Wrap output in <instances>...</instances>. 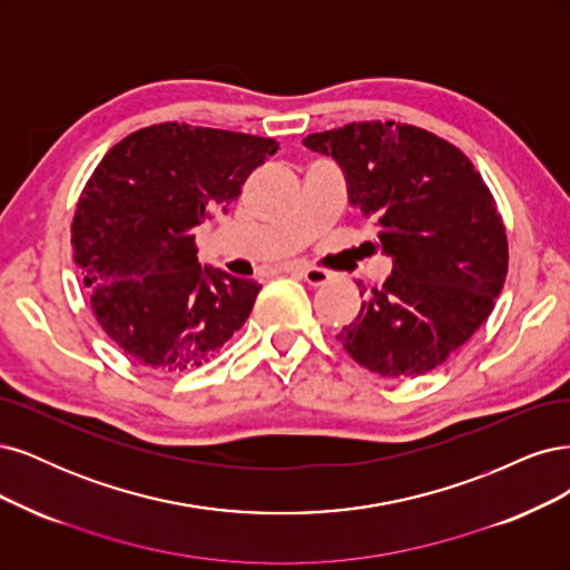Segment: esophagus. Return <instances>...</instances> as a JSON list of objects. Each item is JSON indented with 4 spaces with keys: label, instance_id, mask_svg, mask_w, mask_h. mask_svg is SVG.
Returning <instances> with one entry per match:
<instances>
[{
    "label": "esophagus",
    "instance_id": "obj_1",
    "mask_svg": "<svg viewBox=\"0 0 570 570\" xmlns=\"http://www.w3.org/2000/svg\"><path fill=\"white\" fill-rule=\"evenodd\" d=\"M286 272H298L309 286H324L328 279H332V274L328 272L317 269V267H307V265H288Z\"/></svg>",
    "mask_w": 570,
    "mask_h": 570
}]
</instances>
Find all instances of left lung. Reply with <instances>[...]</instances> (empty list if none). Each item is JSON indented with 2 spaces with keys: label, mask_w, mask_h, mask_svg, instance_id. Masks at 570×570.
<instances>
[{
  "label": "left lung",
  "mask_w": 570,
  "mask_h": 570,
  "mask_svg": "<svg viewBox=\"0 0 570 570\" xmlns=\"http://www.w3.org/2000/svg\"><path fill=\"white\" fill-rule=\"evenodd\" d=\"M303 144L341 165L347 198L393 258L338 334L343 351L389 379L429 374L479 332L507 279V229L481 173L454 144L395 120L347 122Z\"/></svg>",
  "instance_id": "left-lung-1"
}]
</instances>
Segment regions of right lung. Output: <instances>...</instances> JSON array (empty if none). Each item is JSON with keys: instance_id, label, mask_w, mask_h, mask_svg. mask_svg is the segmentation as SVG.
Segmentation results:
<instances>
[{"instance_id": "add662e5", "label": "right lung", "mask_w": 570, "mask_h": 570, "mask_svg": "<svg viewBox=\"0 0 570 570\" xmlns=\"http://www.w3.org/2000/svg\"><path fill=\"white\" fill-rule=\"evenodd\" d=\"M277 149L269 137L160 122L101 158L80 194L70 244L91 312L127 357L189 372L244 326L261 284L200 267L194 227L227 213Z\"/></svg>"}]
</instances>
